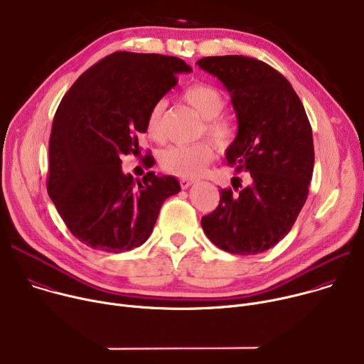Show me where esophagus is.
Returning <instances> with one entry per match:
<instances>
[{"mask_svg":"<svg viewBox=\"0 0 364 364\" xmlns=\"http://www.w3.org/2000/svg\"><path fill=\"white\" fill-rule=\"evenodd\" d=\"M193 183H194V181H193V180H188V178H181V180H180V186H181V188H184V190L188 188Z\"/></svg>","mask_w":364,"mask_h":364,"instance_id":"34e87169","label":"esophagus"}]
</instances>
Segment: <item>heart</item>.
I'll use <instances>...</instances> for the list:
<instances>
[{
	"mask_svg": "<svg viewBox=\"0 0 364 364\" xmlns=\"http://www.w3.org/2000/svg\"><path fill=\"white\" fill-rule=\"evenodd\" d=\"M183 100L203 119V130L219 146H226L235 136V127L220 112L225 107L223 94L213 85L199 82L190 85L181 94ZM164 103L156 102L148 110L145 119V134L152 141H162ZM215 158V149L208 141L193 145H173L159 154V165L165 173L177 177L194 178L203 174Z\"/></svg>",
	"mask_w": 364,
	"mask_h": 364,
	"instance_id": "1",
	"label": "heart"
}]
</instances>
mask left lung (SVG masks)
<instances>
[{
  "label": "left lung",
  "mask_w": 364,
  "mask_h": 364,
  "mask_svg": "<svg viewBox=\"0 0 364 364\" xmlns=\"http://www.w3.org/2000/svg\"><path fill=\"white\" fill-rule=\"evenodd\" d=\"M197 65L230 94L238 134L225 156L238 173H250L241 189L234 178L237 193L219 191L202 228L226 252H264L289 234L306 202L315 161L311 123L290 82L270 65L242 55L208 56Z\"/></svg>",
  "instance_id": "1"
}]
</instances>
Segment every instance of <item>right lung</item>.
Listing matches in <instances>:
<instances>
[{
  "label": "right lung",
  "mask_w": 364,
  "mask_h": 364,
  "mask_svg": "<svg viewBox=\"0 0 364 364\" xmlns=\"http://www.w3.org/2000/svg\"><path fill=\"white\" fill-rule=\"evenodd\" d=\"M174 56L114 52L87 70L65 94L49 141L48 193L82 244L106 252L141 247L159 209L177 194L173 176L142 181L122 171V155L139 154L138 135L152 105L190 73Z\"/></svg>",
  "instance_id": "right-lung-1"
}]
</instances>
